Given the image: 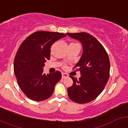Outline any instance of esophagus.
Listing matches in <instances>:
<instances>
[{
    "instance_id": "1",
    "label": "esophagus",
    "mask_w": 128,
    "mask_h": 128,
    "mask_svg": "<svg viewBox=\"0 0 128 128\" xmlns=\"http://www.w3.org/2000/svg\"><path fill=\"white\" fill-rule=\"evenodd\" d=\"M68 77V75L66 73H65V72H63L62 73V78H66Z\"/></svg>"
}]
</instances>
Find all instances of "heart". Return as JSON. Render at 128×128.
<instances>
[{
	"label": "heart",
	"mask_w": 128,
	"mask_h": 128,
	"mask_svg": "<svg viewBox=\"0 0 128 128\" xmlns=\"http://www.w3.org/2000/svg\"><path fill=\"white\" fill-rule=\"evenodd\" d=\"M72 44H73V43H72Z\"/></svg>",
	"instance_id": "1"
}]
</instances>
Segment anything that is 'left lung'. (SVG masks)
Here are the masks:
<instances>
[{
    "mask_svg": "<svg viewBox=\"0 0 128 128\" xmlns=\"http://www.w3.org/2000/svg\"><path fill=\"white\" fill-rule=\"evenodd\" d=\"M82 46V56L76 66L81 72L79 80L70 76L73 84L67 89L70 99L79 104L91 102L104 88L110 77V63L108 53L94 36L87 32L66 33Z\"/></svg>",
    "mask_w": 128,
    "mask_h": 128,
    "instance_id": "1",
    "label": "left lung"
}]
</instances>
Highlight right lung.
<instances>
[{"label":"right lung","mask_w":128,"mask_h":128,"mask_svg":"<svg viewBox=\"0 0 128 128\" xmlns=\"http://www.w3.org/2000/svg\"><path fill=\"white\" fill-rule=\"evenodd\" d=\"M66 34L58 32L36 31L21 44L14 60V72L24 94L34 101L46 100L52 95L62 73L57 70L46 75L43 67L50 60V47Z\"/></svg>","instance_id":"add662e5"}]
</instances>
